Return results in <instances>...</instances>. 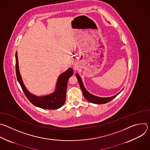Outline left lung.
<instances>
[{
    "label": "left lung",
    "mask_w": 150,
    "mask_h": 150,
    "mask_svg": "<svg viewBox=\"0 0 150 150\" xmlns=\"http://www.w3.org/2000/svg\"><path fill=\"white\" fill-rule=\"evenodd\" d=\"M76 76L78 80L79 85H80V87L82 91L84 97L86 98V100L91 103H94V104H105L106 103H108L109 101H111L112 100H113V98H115L121 91H120L119 93H117V94L112 96V97H98V96H96L94 95L91 94V93H90L88 91H87V90L85 89L84 85L83 84L81 78L80 77V76L78 75V74H76Z\"/></svg>",
    "instance_id": "left-lung-1"
}]
</instances>
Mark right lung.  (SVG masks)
I'll return each instance as SVG.
<instances>
[{
  "instance_id": "obj_1",
  "label": "right lung",
  "mask_w": 150,
  "mask_h": 150,
  "mask_svg": "<svg viewBox=\"0 0 150 150\" xmlns=\"http://www.w3.org/2000/svg\"><path fill=\"white\" fill-rule=\"evenodd\" d=\"M15 59L17 79L29 101L34 105L43 109L54 110L61 108L65 102L68 81L69 78L73 75V69L69 68L65 72L60 75L56 82L55 90L53 93L42 96H37L30 93L27 89L23 82L19 72L17 52L15 54Z\"/></svg>"
}]
</instances>
